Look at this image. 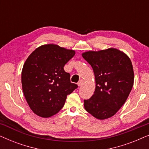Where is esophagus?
Returning a JSON list of instances; mask_svg holds the SVG:
<instances>
[{"label":"esophagus","mask_w":149,"mask_h":149,"mask_svg":"<svg viewBox=\"0 0 149 149\" xmlns=\"http://www.w3.org/2000/svg\"><path fill=\"white\" fill-rule=\"evenodd\" d=\"M83 83H84V81H83V79H81V80L79 81V83H78V86H79V87H81V85H82L83 84Z\"/></svg>","instance_id":"1"}]
</instances>
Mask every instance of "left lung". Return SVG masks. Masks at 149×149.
<instances>
[{
	"mask_svg": "<svg viewBox=\"0 0 149 149\" xmlns=\"http://www.w3.org/2000/svg\"><path fill=\"white\" fill-rule=\"evenodd\" d=\"M83 58L92 67L94 93L84 100L85 109L100 120L109 119L121 109L134 85L133 66L125 53L115 48L88 51Z\"/></svg>",
	"mask_w": 149,
	"mask_h": 149,
	"instance_id": "8db88e82",
	"label": "left lung"
}]
</instances>
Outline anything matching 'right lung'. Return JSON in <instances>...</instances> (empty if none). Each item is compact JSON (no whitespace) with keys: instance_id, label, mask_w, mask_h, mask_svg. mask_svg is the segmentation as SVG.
Listing matches in <instances>:
<instances>
[{"instance_id":"add662e5","label":"right lung","mask_w":149,"mask_h":149,"mask_svg":"<svg viewBox=\"0 0 149 149\" xmlns=\"http://www.w3.org/2000/svg\"><path fill=\"white\" fill-rule=\"evenodd\" d=\"M75 51L56 44H47L33 51L22 71L24 95L32 112L40 117L56 115L64 107L67 95L77 89L64 65Z\"/></svg>"}]
</instances>
